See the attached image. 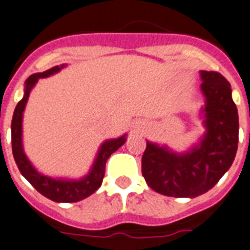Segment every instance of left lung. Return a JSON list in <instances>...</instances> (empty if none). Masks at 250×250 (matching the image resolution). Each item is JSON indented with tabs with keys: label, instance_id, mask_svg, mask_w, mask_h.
Here are the masks:
<instances>
[{
	"label": "left lung",
	"instance_id": "left-lung-1",
	"mask_svg": "<svg viewBox=\"0 0 250 250\" xmlns=\"http://www.w3.org/2000/svg\"><path fill=\"white\" fill-rule=\"evenodd\" d=\"M205 104L200 110L205 133L187 152L146 141L143 176L154 192L194 198L207 193L232 167L238 145V113L227 78L200 72Z\"/></svg>",
	"mask_w": 250,
	"mask_h": 250
}]
</instances>
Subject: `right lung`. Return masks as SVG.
<instances>
[{
    "mask_svg": "<svg viewBox=\"0 0 250 250\" xmlns=\"http://www.w3.org/2000/svg\"><path fill=\"white\" fill-rule=\"evenodd\" d=\"M66 66V63H62L60 66H54L46 72L36 73L25 81V89H23L22 100L17 104L14 109L12 120V150L14 161L17 164L20 172L23 177L32 184L33 187L37 189L42 196L48 197L49 200L56 202H77L83 198L89 197L90 194L97 190L103 184L104 176H105V165L107 158L112 156L113 153L121 147L126 141V134H123L121 137L110 138L101 144L98 147L97 156L94 158V163L92 164L90 170L83 177L78 178H58L50 177L43 173L38 172L34 167L28 156L23 152L22 144V118L23 110L28 104L29 94L32 89L36 86L40 78L50 77L60 70H62Z\"/></svg>",
    "mask_w": 250,
    "mask_h": 250,
    "instance_id": "1",
    "label": "right lung"
}]
</instances>
